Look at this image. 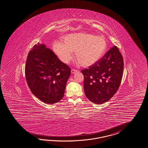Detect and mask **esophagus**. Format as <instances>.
Returning a JSON list of instances; mask_svg holds the SVG:
<instances>
[{"label": "esophagus", "mask_w": 148, "mask_h": 148, "mask_svg": "<svg viewBox=\"0 0 148 148\" xmlns=\"http://www.w3.org/2000/svg\"><path fill=\"white\" fill-rule=\"evenodd\" d=\"M78 72V71H77L76 69H72V70H71V73H72V74H75V73L76 72Z\"/></svg>", "instance_id": "esophagus-1"}]
</instances>
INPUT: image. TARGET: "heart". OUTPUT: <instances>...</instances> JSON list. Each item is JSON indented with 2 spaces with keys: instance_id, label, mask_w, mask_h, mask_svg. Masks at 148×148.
I'll return each instance as SVG.
<instances>
[{
  "instance_id": "1",
  "label": "heart",
  "mask_w": 148,
  "mask_h": 148,
  "mask_svg": "<svg viewBox=\"0 0 148 148\" xmlns=\"http://www.w3.org/2000/svg\"><path fill=\"white\" fill-rule=\"evenodd\" d=\"M53 49L60 60L68 64L75 52L76 59L84 67L95 64L103 56L107 49V43L103 36L86 33H76L67 35L62 42L56 41Z\"/></svg>"
}]
</instances>
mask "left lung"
I'll use <instances>...</instances> for the list:
<instances>
[{
  "mask_svg": "<svg viewBox=\"0 0 148 148\" xmlns=\"http://www.w3.org/2000/svg\"><path fill=\"white\" fill-rule=\"evenodd\" d=\"M123 59L118 48L113 46L96 63L84 69V90L95 104L110 100L120 87L123 71Z\"/></svg>",
  "mask_w": 148,
  "mask_h": 148,
  "instance_id": "8db88e82",
  "label": "left lung"
}]
</instances>
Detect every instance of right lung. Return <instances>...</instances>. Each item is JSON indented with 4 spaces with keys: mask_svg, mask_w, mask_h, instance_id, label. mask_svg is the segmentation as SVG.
Instances as JSON below:
<instances>
[{
    "mask_svg": "<svg viewBox=\"0 0 148 148\" xmlns=\"http://www.w3.org/2000/svg\"><path fill=\"white\" fill-rule=\"evenodd\" d=\"M71 68L45 45L38 43L28 53L25 75L33 94L47 104H54L64 96Z\"/></svg>",
    "mask_w": 148,
    "mask_h": 148,
    "instance_id": "right-lung-1",
    "label": "right lung"
}]
</instances>
